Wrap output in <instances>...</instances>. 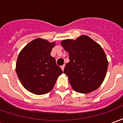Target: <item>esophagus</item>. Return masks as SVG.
<instances>
[{"instance_id": "obj_1", "label": "esophagus", "mask_w": 123, "mask_h": 123, "mask_svg": "<svg viewBox=\"0 0 123 123\" xmlns=\"http://www.w3.org/2000/svg\"><path fill=\"white\" fill-rule=\"evenodd\" d=\"M64 67H65V65H64V64H63V65H62V66H61V69L62 70H64Z\"/></svg>"}]
</instances>
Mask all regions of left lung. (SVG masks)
I'll return each instance as SVG.
<instances>
[{
  "instance_id": "obj_1",
  "label": "left lung",
  "mask_w": 123,
  "mask_h": 123,
  "mask_svg": "<svg viewBox=\"0 0 123 123\" xmlns=\"http://www.w3.org/2000/svg\"><path fill=\"white\" fill-rule=\"evenodd\" d=\"M61 45L68 53L69 62L64 73L72 89L82 93L97 90L106 76L108 61L103 48L87 35L75 39L62 41Z\"/></svg>"
}]
</instances>
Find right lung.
Segmentation results:
<instances>
[{
    "instance_id": "add662e5",
    "label": "right lung",
    "mask_w": 123,
    "mask_h": 123,
    "mask_svg": "<svg viewBox=\"0 0 123 123\" xmlns=\"http://www.w3.org/2000/svg\"><path fill=\"white\" fill-rule=\"evenodd\" d=\"M55 43L41 38L31 41L18 55L16 71L22 86L29 92L43 95L52 90L62 73L51 56Z\"/></svg>"
}]
</instances>
